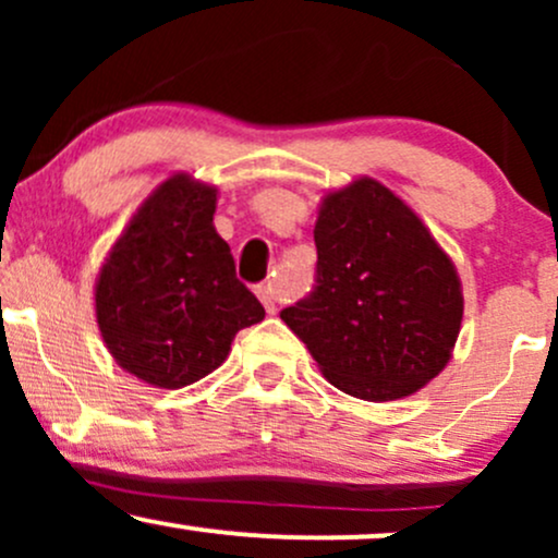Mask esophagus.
Masks as SVG:
<instances>
[{
	"mask_svg": "<svg viewBox=\"0 0 558 558\" xmlns=\"http://www.w3.org/2000/svg\"><path fill=\"white\" fill-rule=\"evenodd\" d=\"M257 296H259L262 304H265V310L272 315V312H275V288H272V283L257 286Z\"/></svg>",
	"mask_w": 558,
	"mask_h": 558,
	"instance_id": "esophagus-1",
	"label": "esophagus"
}]
</instances>
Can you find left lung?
I'll use <instances>...</instances> for the list:
<instances>
[{
  "label": "left lung",
  "instance_id": "1",
  "mask_svg": "<svg viewBox=\"0 0 558 558\" xmlns=\"http://www.w3.org/2000/svg\"><path fill=\"white\" fill-rule=\"evenodd\" d=\"M310 296L283 323L343 393L393 401L446 367L462 328L457 270L399 196L369 178L325 198Z\"/></svg>",
  "mask_w": 558,
  "mask_h": 558
}]
</instances>
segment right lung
I'll list each match as a JSON object with an SVG mask.
<instances>
[{
  "label": "right lung",
  "instance_id": "right-lung-1",
  "mask_svg": "<svg viewBox=\"0 0 558 558\" xmlns=\"http://www.w3.org/2000/svg\"><path fill=\"white\" fill-rule=\"evenodd\" d=\"M215 202L217 191L189 175L165 181L99 272L101 338L120 367L151 386H191L226 362L235 332L265 319L213 226Z\"/></svg>",
  "mask_w": 558,
  "mask_h": 558
}]
</instances>
